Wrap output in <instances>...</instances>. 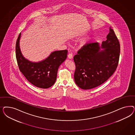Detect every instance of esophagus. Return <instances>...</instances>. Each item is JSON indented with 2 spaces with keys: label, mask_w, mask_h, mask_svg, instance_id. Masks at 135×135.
<instances>
[{
  "label": "esophagus",
  "mask_w": 135,
  "mask_h": 135,
  "mask_svg": "<svg viewBox=\"0 0 135 135\" xmlns=\"http://www.w3.org/2000/svg\"><path fill=\"white\" fill-rule=\"evenodd\" d=\"M68 57L69 59H72L73 58V54L72 53L69 54L68 55Z\"/></svg>",
  "instance_id": "esophagus-1"
}]
</instances>
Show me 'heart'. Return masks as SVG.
<instances>
[{"mask_svg":"<svg viewBox=\"0 0 135 135\" xmlns=\"http://www.w3.org/2000/svg\"><path fill=\"white\" fill-rule=\"evenodd\" d=\"M90 40V38H86L85 40H84V41H83V42H82V45H86V44H87L89 42V41Z\"/></svg>","mask_w":135,"mask_h":135,"instance_id":"obj_1","label":"heart"}]
</instances>
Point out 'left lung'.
Returning <instances> with one entry per match:
<instances>
[{
    "label": "left lung",
    "mask_w": 135,
    "mask_h": 135,
    "mask_svg": "<svg viewBox=\"0 0 135 135\" xmlns=\"http://www.w3.org/2000/svg\"><path fill=\"white\" fill-rule=\"evenodd\" d=\"M107 40L84 45L75 55L76 69L74 80L83 90L97 87L106 82L114 73L118 64L120 44L113 30L109 28ZM102 49V50L101 49Z\"/></svg>",
    "instance_id": "1"
}]
</instances>
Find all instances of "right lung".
Masks as SVG:
<instances>
[{"mask_svg": "<svg viewBox=\"0 0 135 135\" xmlns=\"http://www.w3.org/2000/svg\"><path fill=\"white\" fill-rule=\"evenodd\" d=\"M21 36L20 33L16 45V56L19 69L33 85L41 89L49 88L56 81L58 68L65 60L68 51H54L41 61H31L22 53L20 47Z\"/></svg>", "mask_w": 135, "mask_h": 135, "instance_id": "right-lung-1", "label": "right lung"}]
</instances>
